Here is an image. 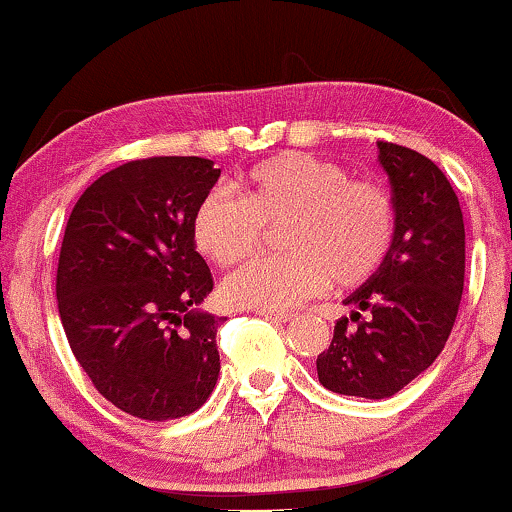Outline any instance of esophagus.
Wrapping results in <instances>:
<instances>
[{
  "mask_svg": "<svg viewBox=\"0 0 512 512\" xmlns=\"http://www.w3.org/2000/svg\"><path fill=\"white\" fill-rule=\"evenodd\" d=\"M256 313L270 322H289L294 317L291 313H270V310H256Z\"/></svg>",
  "mask_w": 512,
  "mask_h": 512,
  "instance_id": "esophagus-1",
  "label": "esophagus"
}]
</instances>
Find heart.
<instances>
[{"label": "heart", "mask_w": 512, "mask_h": 512, "mask_svg": "<svg viewBox=\"0 0 512 512\" xmlns=\"http://www.w3.org/2000/svg\"><path fill=\"white\" fill-rule=\"evenodd\" d=\"M235 190L240 197L216 188L197 204L192 240L199 254L232 268L261 249L263 228L280 223V244L289 251L249 263L225 282V298L242 308L284 313L329 284L360 287L393 247V195L369 178H350L331 159L282 152L240 174Z\"/></svg>", "instance_id": "obj_1"}]
</instances>
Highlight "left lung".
<instances>
[{"mask_svg": "<svg viewBox=\"0 0 512 512\" xmlns=\"http://www.w3.org/2000/svg\"><path fill=\"white\" fill-rule=\"evenodd\" d=\"M378 162L393 185V247L381 270L345 298L353 313L336 322L329 350L317 355L324 388L367 400L393 397L437 360L466 275L461 204L440 167L388 141H378Z\"/></svg>", "mask_w": 512, "mask_h": 512, "instance_id": "1", "label": "left lung"}]
</instances>
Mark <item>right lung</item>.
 Returning <instances> with one entry per match:
<instances>
[{
  "mask_svg": "<svg viewBox=\"0 0 512 512\" xmlns=\"http://www.w3.org/2000/svg\"><path fill=\"white\" fill-rule=\"evenodd\" d=\"M218 176L204 157L134 159L91 183L65 225L56 298L72 355L143 421L192 414L218 381L223 317L197 308L214 277L192 240Z\"/></svg>",
  "mask_w": 512,
  "mask_h": 512,
  "instance_id": "obj_1",
  "label": "right lung"
}]
</instances>
